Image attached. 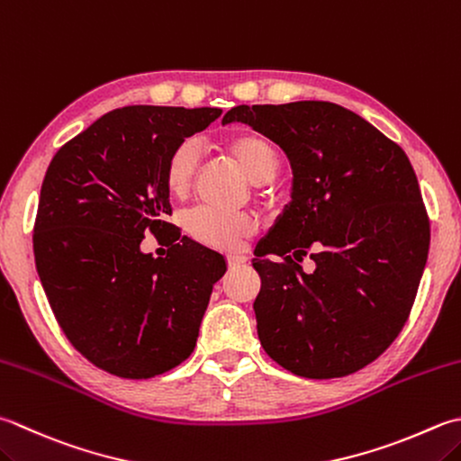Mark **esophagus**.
I'll use <instances>...</instances> for the list:
<instances>
[{
  "instance_id": "esophagus-1",
  "label": "esophagus",
  "mask_w": 461,
  "mask_h": 461,
  "mask_svg": "<svg viewBox=\"0 0 461 461\" xmlns=\"http://www.w3.org/2000/svg\"><path fill=\"white\" fill-rule=\"evenodd\" d=\"M248 261V258L243 254H230L228 256V266L230 267H238V266H243Z\"/></svg>"
}]
</instances>
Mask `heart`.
Segmentation results:
<instances>
[{
  "instance_id": "heart-1",
  "label": "heart",
  "mask_w": 461,
  "mask_h": 461,
  "mask_svg": "<svg viewBox=\"0 0 461 461\" xmlns=\"http://www.w3.org/2000/svg\"><path fill=\"white\" fill-rule=\"evenodd\" d=\"M231 156L240 161L251 182H269L279 169V153L274 143L259 133H240L228 141ZM202 161V148L195 140H184L171 149L164 169L167 192L182 197L194 184ZM185 230L194 240L210 248L231 249L241 240L254 236L259 223L251 213L225 212L213 205H197L185 213Z\"/></svg>"
}]
</instances>
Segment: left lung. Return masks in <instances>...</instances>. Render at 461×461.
Wrapping results in <instances>:
<instances>
[{"instance_id": "1", "label": "left lung", "mask_w": 461, "mask_h": 461, "mask_svg": "<svg viewBox=\"0 0 461 461\" xmlns=\"http://www.w3.org/2000/svg\"><path fill=\"white\" fill-rule=\"evenodd\" d=\"M231 122L276 141L294 169L292 202L256 248L261 346L310 380L354 374L392 346L416 300L429 249L416 171L338 104L238 105L223 115ZM308 253L313 275L296 264Z\"/></svg>"}]
</instances>
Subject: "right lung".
Here are the masks:
<instances>
[{"label":"right lung","instance_id":"1","mask_svg":"<svg viewBox=\"0 0 461 461\" xmlns=\"http://www.w3.org/2000/svg\"><path fill=\"white\" fill-rule=\"evenodd\" d=\"M218 107L130 105L99 117L53 156L33 225L35 267L61 331L87 362L128 380L189 357L225 259L167 221L171 149ZM151 232L166 258L143 255Z\"/></svg>","mask_w":461,"mask_h":461}]
</instances>
